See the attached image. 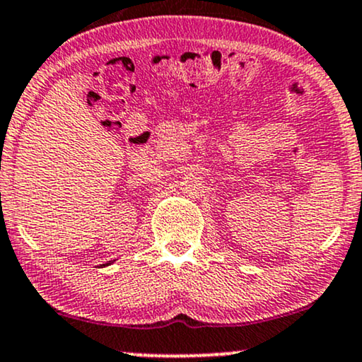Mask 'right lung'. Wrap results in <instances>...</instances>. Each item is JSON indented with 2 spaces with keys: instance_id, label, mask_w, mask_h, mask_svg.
<instances>
[{
  "instance_id": "obj_1",
  "label": "right lung",
  "mask_w": 362,
  "mask_h": 362,
  "mask_svg": "<svg viewBox=\"0 0 362 362\" xmlns=\"http://www.w3.org/2000/svg\"><path fill=\"white\" fill-rule=\"evenodd\" d=\"M107 264H110V263H107Z\"/></svg>"
}]
</instances>
